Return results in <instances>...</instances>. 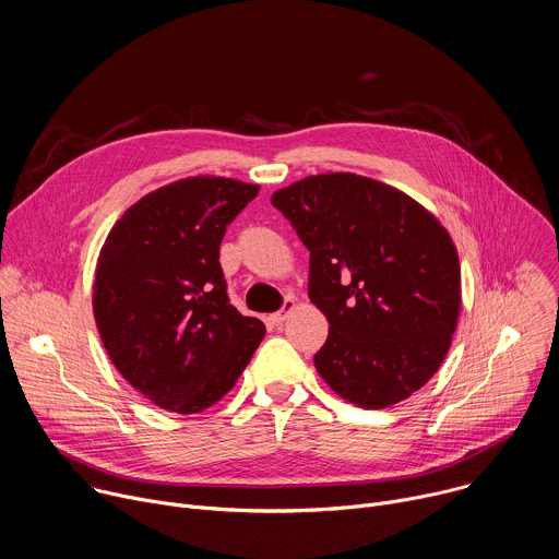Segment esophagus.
<instances>
[{"label":"esophagus","mask_w":559,"mask_h":559,"mask_svg":"<svg viewBox=\"0 0 559 559\" xmlns=\"http://www.w3.org/2000/svg\"><path fill=\"white\" fill-rule=\"evenodd\" d=\"M294 309V300L292 298H285V302H283V309H278V311H274V313H270L267 316V321H270V325H274V328H281L283 323H285V318L289 316V311Z\"/></svg>","instance_id":"esophagus-1"}]
</instances>
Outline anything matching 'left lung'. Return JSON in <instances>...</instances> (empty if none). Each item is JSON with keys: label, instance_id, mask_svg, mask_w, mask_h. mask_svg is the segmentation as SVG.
<instances>
[{"label": "left lung", "instance_id": "obj_1", "mask_svg": "<svg viewBox=\"0 0 559 559\" xmlns=\"http://www.w3.org/2000/svg\"><path fill=\"white\" fill-rule=\"evenodd\" d=\"M272 205L309 250V298L330 321L316 371L362 409L405 401L438 371L455 332L449 231L401 190L352 173L307 177Z\"/></svg>", "mask_w": 559, "mask_h": 559}]
</instances>
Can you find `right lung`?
Returning <instances> with one entry per match:
<instances>
[{"label": "right lung", "mask_w": 559, "mask_h": 559, "mask_svg": "<svg viewBox=\"0 0 559 559\" xmlns=\"http://www.w3.org/2000/svg\"><path fill=\"white\" fill-rule=\"evenodd\" d=\"M259 186L194 177L158 188L110 229L93 309L119 373L175 414H199L234 386L265 336L227 296L218 248Z\"/></svg>", "instance_id": "obj_1"}]
</instances>
